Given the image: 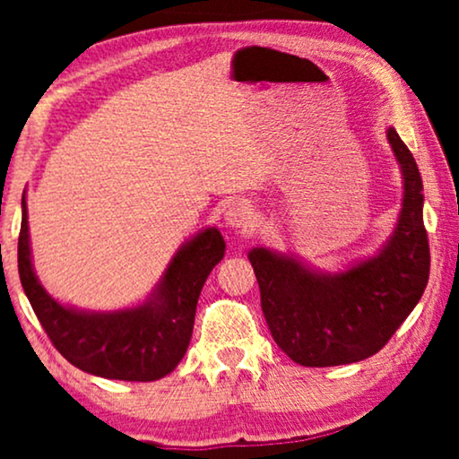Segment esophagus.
I'll return each instance as SVG.
<instances>
[{"label":"esophagus","mask_w":459,"mask_h":459,"mask_svg":"<svg viewBox=\"0 0 459 459\" xmlns=\"http://www.w3.org/2000/svg\"><path fill=\"white\" fill-rule=\"evenodd\" d=\"M253 219H255L253 209H250V204L244 203V200H234V203L225 206L223 221L231 230L247 231L250 225H253Z\"/></svg>","instance_id":"34e87169"}]
</instances>
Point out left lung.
Segmentation results:
<instances>
[{
  "label": "left lung",
  "mask_w": 459,
  "mask_h": 459,
  "mask_svg": "<svg viewBox=\"0 0 459 459\" xmlns=\"http://www.w3.org/2000/svg\"><path fill=\"white\" fill-rule=\"evenodd\" d=\"M386 140L403 178V198L393 234L374 255L330 273L292 253L248 250L273 341L299 366H344L378 353L429 284L422 178L394 127L386 129Z\"/></svg>",
  "instance_id": "1"
}]
</instances>
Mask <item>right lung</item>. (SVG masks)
I'll use <instances>...</instances> for the list:
<instances>
[{"label": "right lung", "instance_id": "1", "mask_svg": "<svg viewBox=\"0 0 459 459\" xmlns=\"http://www.w3.org/2000/svg\"><path fill=\"white\" fill-rule=\"evenodd\" d=\"M223 255L221 231L204 228L181 244L142 303L117 311L79 309L56 300L37 278L22 194L18 273L24 294L62 357L100 378L152 382L171 374L190 344L200 290Z\"/></svg>", "mask_w": 459, "mask_h": 459}]
</instances>
